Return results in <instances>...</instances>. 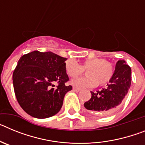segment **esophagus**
<instances>
[{"label":"esophagus","mask_w":145,"mask_h":145,"mask_svg":"<svg viewBox=\"0 0 145 145\" xmlns=\"http://www.w3.org/2000/svg\"><path fill=\"white\" fill-rule=\"evenodd\" d=\"M72 89H73L74 91H75V92H78L80 91V88H77V87H73V88H72Z\"/></svg>","instance_id":"obj_1"}]
</instances>
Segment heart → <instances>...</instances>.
<instances>
[{"mask_svg":"<svg viewBox=\"0 0 145 145\" xmlns=\"http://www.w3.org/2000/svg\"><path fill=\"white\" fill-rule=\"evenodd\" d=\"M67 74L72 78H76L86 70L87 77L71 80V84L75 86H105L110 81L114 74V67L110 62L102 58H91L86 59L81 65L74 60L69 59L65 64Z\"/></svg>","mask_w":145,"mask_h":145,"instance_id":"1","label":"heart"}]
</instances>
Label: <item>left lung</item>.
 <instances>
[{"instance_id":"left-lung-1","label":"left lung","mask_w":145,"mask_h":145,"mask_svg":"<svg viewBox=\"0 0 145 145\" xmlns=\"http://www.w3.org/2000/svg\"><path fill=\"white\" fill-rule=\"evenodd\" d=\"M131 83V70L124 60L117 61L113 76L107 87L95 92L84 107L102 116L112 113L121 105Z\"/></svg>"}]
</instances>
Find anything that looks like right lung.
<instances>
[{
    "label": "right lung",
    "mask_w": 145,
    "mask_h": 145,
    "mask_svg": "<svg viewBox=\"0 0 145 145\" xmlns=\"http://www.w3.org/2000/svg\"><path fill=\"white\" fill-rule=\"evenodd\" d=\"M66 60L52 52L34 51L18 61L13 85L18 102L28 115L46 118L61 110L65 95L72 88L65 84L69 80Z\"/></svg>",
    "instance_id": "add662e5"
}]
</instances>
